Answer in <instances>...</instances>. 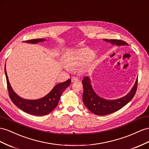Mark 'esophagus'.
Segmentation results:
<instances>
[{"instance_id": "esophagus-1", "label": "esophagus", "mask_w": 149, "mask_h": 149, "mask_svg": "<svg viewBox=\"0 0 149 149\" xmlns=\"http://www.w3.org/2000/svg\"><path fill=\"white\" fill-rule=\"evenodd\" d=\"M78 81V78L77 77H75V76L72 77V78H71V81L72 82H75V81Z\"/></svg>"}]
</instances>
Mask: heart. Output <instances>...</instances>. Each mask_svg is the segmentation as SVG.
Listing matches in <instances>:
<instances>
[{
  "instance_id": "heart-1",
  "label": "heart",
  "mask_w": 149,
  "mask_h": 149,
  "mask_svg": "<svg viewBox=\"0 0 149 149\" xmlns=\"http://www.w3.org/2000/svg\"><path fill=\"white\" fill-rule=\"evenodd\" d=\"M93 55V51L89 47L68 51L65 56V61L67 64L65 68L69 70L70 67H78L83 65L90 61Z\"/></svg>"
}]
</instances>
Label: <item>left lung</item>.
I'll list each match as a JSON object with an SVG mask.
<instances>
[{"mask_svg": "<svg viewBox=\"0 0 149 149\" xmlns=\"http://www.w3.org/2000/svg\"><path fill=\"white\" fill-rule=\"evenodd\" d=\"M104 41L111 43L113 45H128V44L120 39H107ZM83 86V102L84 105L92 113L97 115H107L121 109L134 97L137 89L138 78L136 79L135 85L132 88L130 93L125 96L117 100H107L100 98L93 90L88 77H84L82 81Z\"/></svg>", "mask_w": 149, "mask_h": 149, "instance_id": "1", "label": "left lung"}]
</instances>
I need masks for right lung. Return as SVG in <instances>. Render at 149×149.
Wrapping results in <instances>:
<instances>
[{"label": "right lung", "mask_w": 149, "mask_h": 149, "mask_svg": "<svg viewBox=\"0 0 149 149\" xmlns=\"http://www.w3.org/2000/svg\"><path fill=\"white\" fill-rule=\"evenodd\" d=\"M45 41V39H36L27 40L25 42L29 43H38L39 42H43ZM5 73L8 92H9V95L11 101L13 102L15 105L26 113L36 116L46 115L53 111L57 107L63 92L65 90L67 87L70 86L71 83V79H68L65 82L59 83L57 85H56L53 88V89L50 91V93H48L45 97L34 100H25L19 97L12 89L9 82V79L7 78L6 65Z\"/></svg>", "instance_id": "right-lung-1"}]
</instances>
